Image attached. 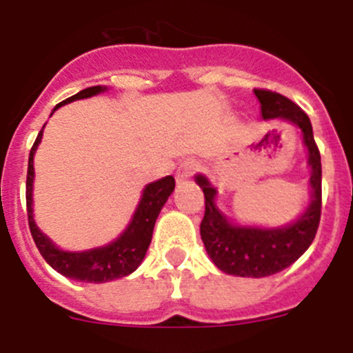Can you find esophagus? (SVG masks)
I'll use <instances>...</instances> for the list:
<instances>
[{
    "label": "esophagus",
    "mask_w": 353,
    "mask_h": 353,
    "mask_svg": "<svg viewBox=\"0 0 353 353\" xmlns=\"http://www.w3.org/2000/svg\"><path fill=\"white\" fill-rule=\"evenodd\" d=\"M198 169H200V160L186 159L183 163H181L179 169H177V174H176L177 183H184V181H188Z\"/></svg>",
    "instance_id": "1"
}]
</instances>
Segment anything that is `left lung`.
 Instances as JSON below:
<instances>
[{"label":"left lung","instance_id":"8db88e82","mask_svg":"<svg viewBox=\"0 0 353 353\" xmlns=\"http://www.w3.org/2000/svg\"><path fill=\"white\" fill-rule=\"evenodd\" d=\"M253 93L259 98L263 119H285L302 129L303 143L309 150V165L312 167V203L305 214L288 228H236L215 208L214 188L203 176H196V183L205 194V215L200 224V234L207 253L222 272L241 278L276 274L302 256L316 238L323 205L321 153L314 139L310 119L299 105L276 91L255 88Z\"/></svg>","mask_w":353,"mask_h":353}]
</instances>
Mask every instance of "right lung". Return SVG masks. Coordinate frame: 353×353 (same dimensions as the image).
<instances>
[{"mask_svg":"<svg viewBox=\"0 0 353 353\" xmlns=\"http://www.w3.org/2000/svg\"><path fill=\"white\" fill-rule=\"evenodd\" d=\"M105 88L101 85H93V88H85V90L79 91L74 97L67 98L65 101L58 103V107L65 103H70L74 100H81V98H90L93 94L101 93ZM41 138H43V131L37 134L36 141H34L32 148H30L29 155V167H27V188H26V200H27V219H29V229L32 234L34 243H36L37 250L43 255V259L50 263L54 271L60 274L67 276L70 279H77V281L85 283H107L112 279L124 278V276L131 274L132 271L138 269L141 260L145 259V253L148 250L150 241H152L153 228H155V221L159 217L160 210H162L163 203L170 193L176 188V181L172 176H167L163 179L150 183L145 188L139 207L136 210L134 217H132L131 224L125 229L124 234L117 239V241L110 243V245L103 246V248L88 250V252L72 253L58 250L43 232L37 229L36 222L32 217V181H34V153H36L37 145H39Z\"/></svg>","mask_w":353,"mask_h":353,"instance_id":"1","label":"right lung"}]
</instances>
